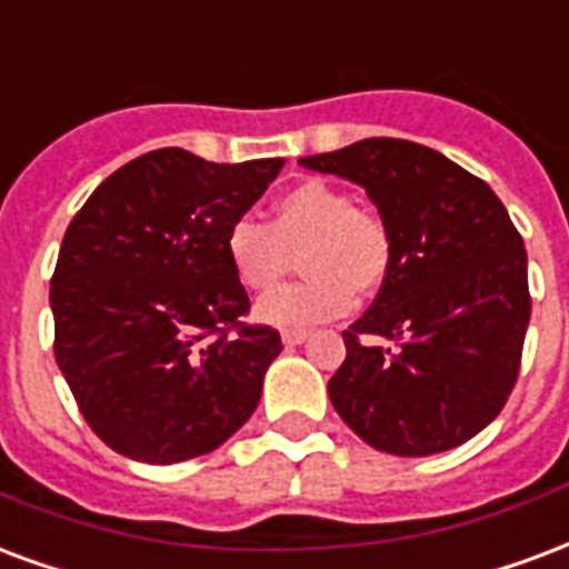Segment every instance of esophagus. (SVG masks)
<instances>
[{"label": "esophagus", "mask_w": 569, "mask_h": 569, "mask_svg": "<svg viewBox=\"0 0 569 569\" xmlns=\"http://www.w3.org/2000/svg\"><path fill=\"white\" fill-rule=\"evenodd\" d=\"M309 336V330H281V341H284V345H302Z\"/></svg>", "instance_id": "34e87169"}]
</instances>
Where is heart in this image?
<instances>
[{
  "label": "heart",
  "instance_id": "b5f03b06",
  "mask_svg": "<svg viewBox=\"0 0 569 569\" xmlns=\"http://www.w3.org/2000/svg\"><path fill=\"white\" fill-rule=\"evenodd\" d=\"M293 251L309 279L272 290L258 318L272 327L306 330L348 315L357 293H375L392 267V233L371 209L323 179H302L276 203L272 219L239 216L224 230V254L239 284L269 290L288 272Z\"/></svg>",
  "mask_w": 569,
  "mask_h": 569
}]
</instances>
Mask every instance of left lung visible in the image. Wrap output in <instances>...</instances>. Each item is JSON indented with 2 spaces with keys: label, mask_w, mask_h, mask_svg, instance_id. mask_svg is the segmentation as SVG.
<instances>
[{
  "label": "left lung",
  "mask_w": 569,
  "mask_h": 569,
  "mask_svg": "<svg viewBox=\"0 0 569 569\" xmlns=\"http://www.w3.org/2000/svg\"><path fill=\"white\" fill-rule=\"evenodd\" d=\"M300 164L360 182L392 233L390 276L345 330L348 357L330 378L339 417L392 456L471 441L501 413L522 366V233L480 177L413 140H357Z\"/></svg>",
  "instance_id": "1"
}]
</instances>
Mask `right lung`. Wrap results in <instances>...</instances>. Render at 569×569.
I'll return each instance as SVG.
<instances>
[{
  "label": "right lung",
  "mask_w": 569,
  "mask_h": 569,
  "mask_svg": "<svg viewBox=\"0 0 569 569\" xmlns=\"http://www.w3.org/2000/svg\"><path fill=\"white\" fill-rule=\"evenodd\" d=\"M284 158L216 164L179 147L92 191L50 279L53 353L89 429L128 459L212 452L249 420L281 336L249 323L224 230Z\"/></svg>",
  "instance_id": "add662e5"
}]
</instances>
